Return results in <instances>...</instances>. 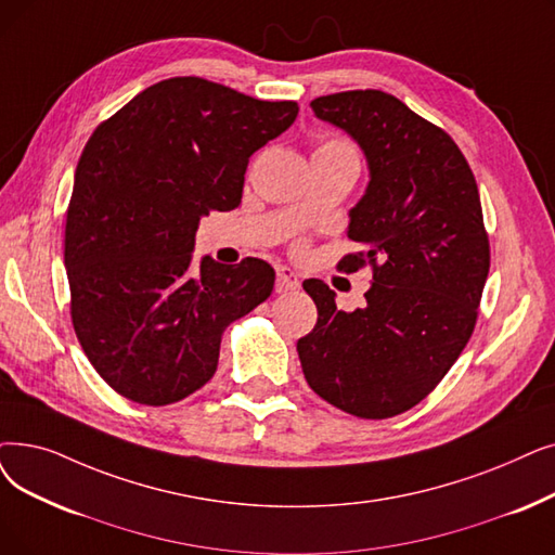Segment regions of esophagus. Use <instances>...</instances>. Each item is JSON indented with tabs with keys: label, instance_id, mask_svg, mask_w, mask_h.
<instances>
[{
	"label": "esophagus",
	"instance_id": "esophagus-1",
	"mask_svg": "<svg viewBox=\"0 0 555 555\" xmlns=\"http://www.w3.org/2000/svg\"><path fill=\"white\" fill-rule=\"evenodd\" d=\"M299 274L291 268H276V293H287V291H299Z\"/></svg>",
	"mask_w": 555,
	"mask_h": 555
}]
</instances>
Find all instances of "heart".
Segmentation results:
<instances>
[{
  "instance_id": "heart-1",
  "label": "heart",
  "mask_w": 555,
  "mask_h": 555,
  "mask_svg": "<svg viewBox=\"0 0 555 555\" xmlns=\"http://www.w3.org/2000/svg\"><path fill=\"white\" fill-rule=\"evenodd\" d=\"M318 150H351L349 147V144L347 142H343V140H328V142H324V144H320V147ZM353 152V150H351Z\"/></svg>"
}]
</instances>
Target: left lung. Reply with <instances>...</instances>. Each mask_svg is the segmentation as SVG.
Masks as SVG:
<instances>
[{
	"instance_id": "8db88e82",
	"label": "left lung",
	"mask_w": 555,
	"mask_h": 555,
	"mask_svg": "<svg viewBox=\"0 0 555 555\" xmlns=\"http://www.w3.org/2000/svg\"><path fill=\"white\" fill-rule=\"evenodd\" d=\"M310 108L367 158L347 229L360 251L337 268L370 262L372 287L363 308L345 312L324 281H304L318 324L297 343L301 370L340 411L395 417L436 388L476 326L490 272L478 185L451 135L388 92H335Z\"/></svg>"
}]
</instances>
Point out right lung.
<instances>
[{
  "instance_id": "obj_1",
  "label": "right lung",
  "mask_w": 555,
  "mask_h": 555,
  "mask_svg": "<svg viewBox=\"0 0 555 555\" xmlns=\"http://www.w3.org/2000/svg\"><path fill=\"white\" fill-rule=\"evenodd\" d=\"M297 102H260L199 77L165 79L86 142L65 220L69 312L111 388L167 405L218 370L224 328L272 295L274 270L204 256L199 220L243 199L254 152L295 122Z\"/></svg>"
}]
</instances>
